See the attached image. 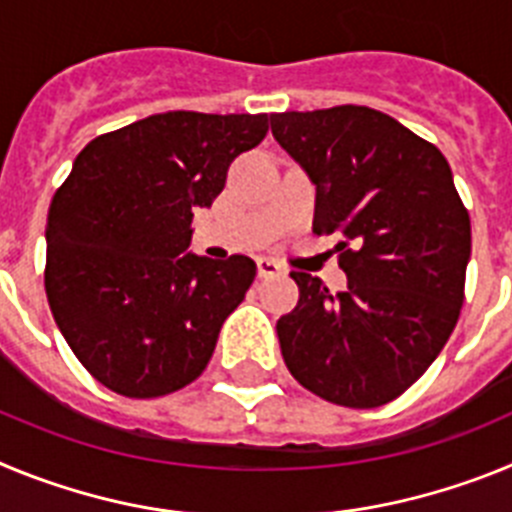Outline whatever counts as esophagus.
Segmentation results:
<instances>
[{
	"label": "esophagus",
	"instance_id": "esophagus-1",
	"mask_svg": "<svg viewBox=\"0 0 512 512\" xmlns=\"http://www.w3.org/2000/svg\"><path fill=\"white\" fill-rule=\"evenodd\" d=\"M256 269H259V277H274V274H282L284 266L274 259H256Z\"/></svg>",
	"mask_w": 512,
	"mask_h": 512
}]
</instances>
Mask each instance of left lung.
Returning a JSON list of instances; mask_svg holds the SVG:
<instances>
[{
	"instance_id": "8db88e82",
	"label": "left lung",
	"mask_w": 512,
	"mask_h": 512,
	"mask_svg": "<svg viewBox=\"0 0 512 512\" xmlns=\"http://www.w3.org/2000/svg\"><path fill=\"white\" fill-rule=\"evenodd\" d=\"M271 133L315 184V233H338L348 289L292 271L300 302L277 323L292 377L343 408L408 390L449 341L472 256L449 161L413 130L359 104L271 115Z\"/></svg>"
}]
</instances>
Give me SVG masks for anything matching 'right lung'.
Segmentation results:
<instances>
[{
  "label": "right lung",
  "mask_w": 512,
  "mask_h": 512,
  "mask_svg": "<svg viewBox=\"0 0 512 512\" xmlns=\"http://www.w3.org/2000/svg\"><path fill=\"white\" fill-rule=\"evenodd\" d=\"M269 133V115L164 112L76 156L45 228V295L89 374L125 397H161L205 372L225 318L256 277L248 256L189 253L194 207Z\"/></svg>",
  "instance_id": "right-lung-1"
}]
</instances>
